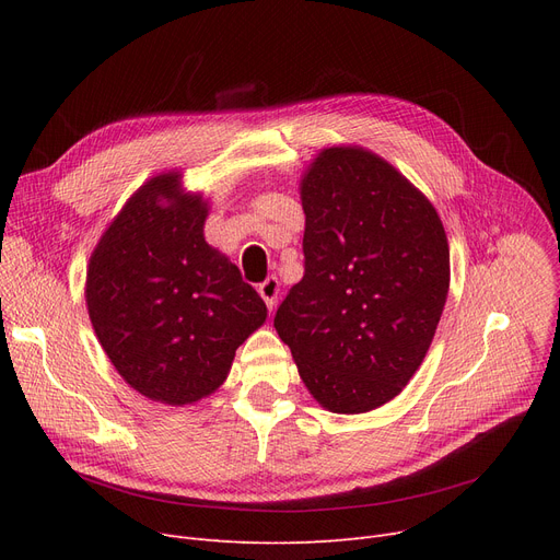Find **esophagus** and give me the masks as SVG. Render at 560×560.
<instances>
[{"instance_id": "1", "label": "esophagus", "mask_w": 560, "mask_h": 560, "mask_svg": "<svg viewBox=\"0 0 560 560\" xmlns=\"http://www.w3.org/2000/svg\"><path fill=\"white\" fill-rule=\"evenodd\" d=\"M258 292H260L262 302L268 304V308L272 311L275 304H277V298H279V281H277V277H268L262 283H258Z\"/></svg>"}]
</instances>
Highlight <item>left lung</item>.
<instances>
[{
    "mask_svg": "<svg viewBox=\"0 0 560 560\" xmlns=\"http://www.w3.org/2000/svg\"><path fill=\"white\" fill-rule=\"evenodd\" d=\"M304 277L277 308L311 395L365 413L420 368L450 290V245L431 201L384 159L329 147L302 182Z\"/></svg>",
    "mask_w": 560,
    "mask_h": 560,
    "instance_id": "8db88e82",
    "label": "left lung"
}]
</instances>
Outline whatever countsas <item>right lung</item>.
Listing matches in <instances>:
<instances>
[{
  "label": "right lung",
  "mask_w": 560,
  "mask_h": 560,
  "mask_svg": "<svg viewBox=\"0 0 560 560\" xmlns=\"http://www.w3.org/2000/svg\"><path fill=\"white\" fill-rule=\"evenodd\" d=\"M206 203L179 174L144 184L91 256L85 302L106 357L154 401L213 393L268 315L241 270L203 241Z\"/></svg>",
  "instance_id": "right-lung-1"
}]
</instances>
